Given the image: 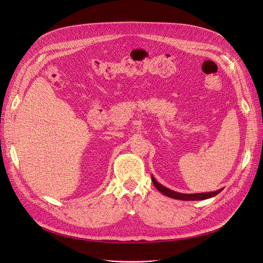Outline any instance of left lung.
Wrapping results in <instances>:
<instances>
[{
	"instance_id": "1",
	"label": "left lung",
	"mask_w": 263,
	"mask_h": 263,
	"mask_svg": "<svg viewBox=\"0 0 263 263\" xmlns=\"http://www.w3.org/2000/svg\"><path fill=\"white\" fill-rule=\"evenodd\" d=\"M152 181L154 185L156 186V189L162 193L164 196H167L170 198L173 199H178V200H184V201H198V200H205L212 197H215L216 195H218L220 192H222L223 189H220L218 191L215 192H209V193H197V194H183V193H178L175 191H172L165 186H163L162 184H160L159 182H157V180L154 178V176H152Z\"/></svg>"
}]
</instances>
